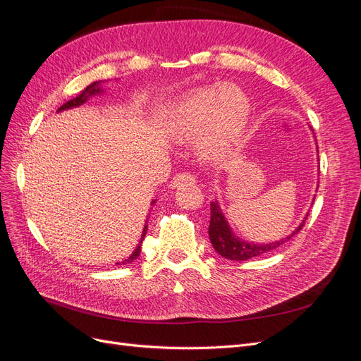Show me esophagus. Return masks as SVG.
<instances>
[{
    "label": "esophagus",
    "mask_w": 361,
    "mask_h": 361,
    "mask_svg": "<svg viewBox=\"0 0 361 361\" xmlns=\"http://www.w3.org/2000/svg\"><path fill=\"white\" fill-rule=\"evenodd\" d=\"M195 182V178L192 176L191 173H178L176 176H174L170 182V187L171 188H178V187H182V185H192Z\"/></svg>",
    "instance_id": "obj_1"
}]
</instances>
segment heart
Segmentation results:
<instances>
[{
	"instance_id": "obj_1",
	"label": "heart",
	"mask_w": 361,
	"mask_h": 361,
	"mask_svg": "<svg viewBox=\"0 0 361 361\" xmlns=\"http://www.w3.org/2000/svg\"><path fill=\"white\" fill-rule=\"evenodd\" d=\"M248 120L244 93L233 84H215L192 90L170 108L164 130L176 141L200 138L206 158L226 155L241 140Z\"/></svg>"
}]
</instances>
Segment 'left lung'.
Segmentation results:
<instances>
[{"instance_id": "obj_1", "label": "left lung", "mask_w": 361, "mask_h": 361, "mask_svg": "<svg viewBox=\"0 0 361 361\" xmlns=\"http://www.w3.org/2000/svg\"><path fill=\"white\" fill-rule=\"evenodd\" d=\"M307 218H304V221L297 227V231H293L289 236L285 239H281L279 243H272V244H255V243H247L235 236L232 232V228L228 227V223L226 221V218L218 206L216 202L211 203V221H209V239L211 244L215 248L218 255H221L223 257L228 260H248L251 257H256L260 255H265L268 251L276 250L281 244H285L286 241L297 235L301 228L304 227V223Z\"/></svg>"}]
</instances>
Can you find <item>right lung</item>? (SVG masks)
I'll list each match as a JSON object with an SVG mask.
<instances>
[{
	"instance_id": "1",
	"label": "right lung",
	"mask_w": 361,
	"mask_h": 361,
	"mask_svg": "<svg viewBox=\"0 0 361 361\" xmlns=\"http://www.w3.org/2000/svg\"><path fill=\"white\" fill-rule=\"evenodd\" d=\"M99 82H93L92 85H89L87 87V89L80 94V96H76V97H73L72 101H68L66 104H63L60 108H59V111H63V110H69V108H73V106H80V105H82L85 101H87V97L89 96H92V94H97V93H101L102 90H101V87L97 85ZM152 203H155V200L152 202ZM147 223V221H146ZM146 232H147V224L145 226V228H143V235H141V241H140V244H138V247L134 250V253L130 255L128 259H125L123 262H117L116 265H126V264H130V262H134L138 256H140V251H141V244H143V241H145V236H146Z\"/></svg>"
}]
</instances>
